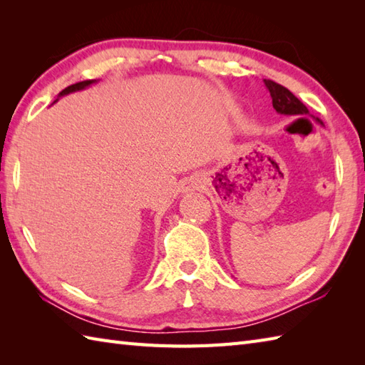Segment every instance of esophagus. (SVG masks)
Instances as JSON below:
<instances>
[{"label": "esophagus", "mask_w": 365, "mask_h": 365, "mask_svg": "<svg viewBox=\"0 0 365 365\" xmlns=\"http://www.w3.org/2000/svg\"><path fill=\"white\" fill-rule=\"evenodd\" d=\"M191 187H192V188H196V183H195V185H192V183H191Z\"/></svg>", "instance_id": "obj_1"}]
</instances>
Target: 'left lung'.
Returning <instances> with one entry per match:
<instances>
[{"label": "left lung", "instance_id": "8db88e82", "mask_svg": "<svg viewBox=\"0 0 365 365\" xmlns=\"http://www.w3.org/2000/svg\"><path fill=\"white\" fill-rule=\"evenodd\" d=\"M267 89L269 91V96L273 98V108L284 115H307L309 110L304 103L294 97L292 92L271 80H263Z\"/></svg>", "mask_w": 365, "mask_h": 365}]
</instances>
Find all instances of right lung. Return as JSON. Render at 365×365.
Returning a JSON list of instances; mask_svg holds the SVG:
<instances>
[{
  "label": "right lung",
  "instance_id": "right-lung-1",
  "mask_svg": "<svg viewBox=\"0 0 365 365\" xmlns=\"http://www.w3.org/2000/svg\"><path fill=\"white\" fill-rule=\"evenodd\" d=\"M92 83H96V80H86V81L75 83V84H72V86H68V88H66L64 91H61V92H59V97H61V96H66V94H71V92H75V91H81V89H84V88L91 86Z\"/></svg>",
  "mask_w": 365,
  "mask_h": 365
}]
</instances>
